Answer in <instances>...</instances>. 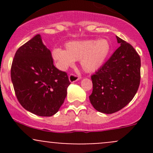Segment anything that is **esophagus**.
I'll return each instance as SVG.
<instances>
[{"mask_svg":"<svg viewBox=\"0 0 153 153\" xmlns=\"http://www.w3.org/2000/svg\"><path fill=\"white\" fill-rule=\"evenodd\" d=\"M80 78H81V77L77 75H75V74H70L69 75V80L71 83L75 82V81H78Z\"/></svg>","mask_w":153,"mask_h":153,"instance_id":"obj_1","label":"esophagus"}]
</instances>
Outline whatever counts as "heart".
<instances>
[{
    "label": "heart",
    "mask_w": 153,
    "mask_h": 153,
    "mask_svg": "<svg viewBox=\"0 0 153 153\" xmlns=\"http://www.w3.org/2000/svg\"><path fill=\"white\" fill-rule=\"evenodd\" d=\"M110 50V43L106 38L70 41L65 44V50L61 48L53 49L52 57L61 69L72 65L75 61H80L85 72H92L102 67Z\"/></svg>",
    "instance_id": "obj_1"
}]
</instances>
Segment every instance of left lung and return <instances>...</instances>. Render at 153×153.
<instances>
[{"mask_svg":"<svg viewBox=\"0 0 153 153\" xmlns=\"http://www.w3.org/2000/svg\"><path fill=\"white\" fill-rule=\"evenodd\" d=\"M119 47L94 75L89 101L98 112L112 114L132 100L141 81V58L133 47L117 37Z\"/></svg>","mask_w":153,"mask_h":153,"instance_id":"obj_1","label":"left lung"}]
</instances>
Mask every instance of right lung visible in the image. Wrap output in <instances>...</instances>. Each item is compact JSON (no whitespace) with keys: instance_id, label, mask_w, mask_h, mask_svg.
Returning <instances> with one entry per match:
<instances>
[{"instance_id":"obj_1","label":"right lung","mask_w":153,"mask_h":153,"mask_svg":"<svg viewBox=\"0 0 153 153\" xmlns=\"http://www.w3.org/2000/svg\"><path fill=\"white\" fill-rule=\"evenodd\" d=\"M18 101L39 116L55 115L64 103L70 84L66 72L54 66L50 50L37 35L18 48L11 67Z\"/></svg>"}]
</instances>
